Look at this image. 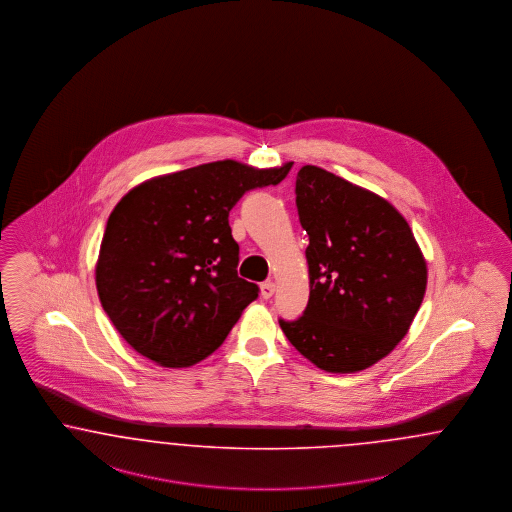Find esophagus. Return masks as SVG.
I'll return each instance as SVG.
<instances>
[{
    "mask_svg": "<svg viewBox=\"0 0 512 512\" xmlns=\"http://www.w3.org/2000/svg\"><path fill=\"white\" fill-rule=\"evenodd\" d=\"M274 291H276V286H274L272 282H263V284H261V295H263V299H270V297L274 295Z\"/></svg>",
    "mask_w": 512,
    "mask_h": 512,
    "instance_id": "esophagus-1",
    "label": "esophagus"
}]
</instances>
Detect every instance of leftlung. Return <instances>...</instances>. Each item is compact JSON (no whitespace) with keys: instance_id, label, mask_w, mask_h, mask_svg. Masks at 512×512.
Returning <instances> with one entry per match:
<instances>
[{"instance_id":"obj_1","label":"left lung","mask_w":512,"mask_h":512,"mask_svg":"<svg viewBox=\"0 0 512 512\" xmlns=\"http://www.w3.org/2000/svg\"><path fill=\"white\" fill-rule=\"evenodd\" d=\"M295 194L310 295L280 328L316 368L368 369L406 337L427 289L425 255L404 215L368 188L303 165Z\"/></svg>"}]
</instances>
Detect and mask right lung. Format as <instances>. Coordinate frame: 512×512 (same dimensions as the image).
I'll use <instances>...</instances> for the list:
<instances>
[{"label":"right lung","mask_w":512,"mask_h":512,"mask_svg":"<svg viewBox=\"0 0 512 512\" xmlns=\"http://www.w3.org/2000/svg\"><path fill=\"white\" fill-rule=\"evenodd\" d=\"M289 164L196 165L131 188L108 217L95 284L127 345L164 368H190L223 345L257 299L238 276L228 213L251 188L278 184Z\"/></svg>","instance_id":"add662e5"}]
</instances>
